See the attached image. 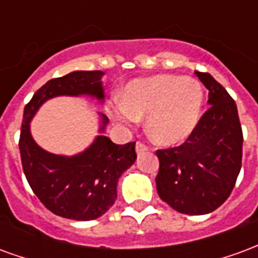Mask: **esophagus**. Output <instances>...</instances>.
Returning <instances> with one entry per match:
<instances>
[{
	"mask_svg": "<svg viewBox=\"0 0 258 258\" xmlns=\"http://www.w3.org/2000/svg\"><path fill=\"white\" fill-rule=\"evenodd\" d=\"M135 151H137V155H142V153H146V152L149 151V148L145 144H142V142H137Z\"/></svg>",
	"mask_w": 258,
	"mask_h": 258,
	"instance_id": "34e87169",
	"label": "esophagus"
}]
</instances>
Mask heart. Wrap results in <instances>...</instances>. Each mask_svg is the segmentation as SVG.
I'll use <instances>...</instances> for the list:
<instances>
[{"instance_id":"1","label":"heart","mask_w":258,"mask_h":258,"mask_svg":"<svg viewBox=\"0 0 258 258\" xmlns=\"http://www.w3.org/2000/svg\"><path fill=\"white\" fill-rule=\"evenodd\" d=\"M203 88L198 80L155 76L131 81L116 102L112 116L133 125L146 117V133L160 145H175L189 138L202 117Z\"/></svg>"}]
</instances>
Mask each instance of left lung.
Masks as SVG:
<instances>
[{"label": "left lung", "mask_w": 258, "mask_h": 258, "mask_svg": "<svg viewBox=\"0 0 258 258\" xmlns=\"http://www.w3.org/2000/svg\"><path fill=\"white\" fill-rule=\"evenodd\" d=\"M209 90V110L181 146L157 151V194L182 214L214 211L232 192L240 166L243 135L238 107L209 73L195 72Z\"/></svg>", "instance_id": "left-lung-1"}]
</instances>
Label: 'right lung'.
Returning a JSON list of instances; mask_svg holds the SVG:
<instances>
[{"instance_id":"add662e5","label":"right lung","mask_w":258,"mask_h":258,"mask_svg":"<svg viewBox=\"0 0 258 258\" xmlns=\"http://www.w3.org/2000/svg\"><path fill=\"white\" fill-rule=\"evenodd\" d=\"M103 74L101 70H76L49 80L33 95L23 112L19 149L27 182L48 210L74 221L96 220L114 205L118 178L137 160L135 142L113 144L103 135L109 118L96 112L99 128L90 145L72 156L56 155L34 141L31 120L45 102L56 96H88L102 105Z\"/></svg>"}]
</instances>
